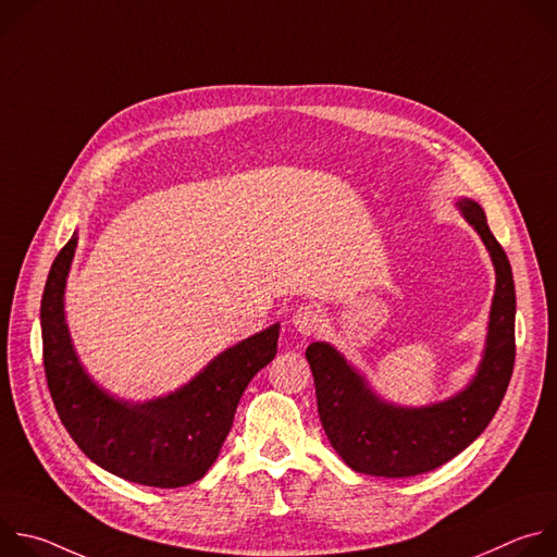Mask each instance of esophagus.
Listing matches in <instances>:
<instances>
[{
	"label": "esophagus",
	"mask_w": 557,
	"mask_h": 557,
	"mask_svg": "<svg viewBox=\"0 0 557 557\" xmlns=\"http://www.w3.org/2000/svg\"><path fill=\"white\" fill-rule=\"evenodd\" d=\"M293 326L301 333V335H312L320 331L322 326V312L317 310L314 306H299L295 312H293Z\"/></svg>",
	"instance_id": "obj_1"
}]
</instances>
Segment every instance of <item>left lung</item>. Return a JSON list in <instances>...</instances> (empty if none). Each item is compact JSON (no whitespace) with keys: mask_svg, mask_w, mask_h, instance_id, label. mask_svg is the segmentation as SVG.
Returning <instances> with one entry per match:
<instances>
[{"mask_svg":"<svg viewBox=\"0 0 557 557\" xmlns=\"http://www.w3.org/2000/svg\"><path fill=\"white\" fill-rule=\"evenodd\" d=\"M458 207L483 237L496 267L487 350L479 374L467 389L430 408H394L376 399L366 381L333 346L314 342L306 348L324 432L335 451L355 471L404 479L441 467L481 436L500 408L511 381L516 361V286L511 264L490 231L481 205L462 200Z\"/></svg>","mask_w":557,"mask_h":557,"instance_id":"obj_1","label":"left lung"}]
</instances>
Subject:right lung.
<instances>
[{"label": "right lung", "mask_w": 557, "mask_h": 557, "mask_svg": "<svg viewBox=\"0 0 557 557\" xmlns=\"http://www.w3.org/2000/svg\"><path fill=\"white\" fill-rule=\"evenodd\" d=\"M74 249L76 237L54 258L41 297L44 370L63 428L90 460L125 481L161 490L200 481L220 454L249 381L273 361L280 326L224 350L165 399L116 401L78 366L63 322Z\"/></svg>", "instance_id": "add662e5"}]
</instances>
